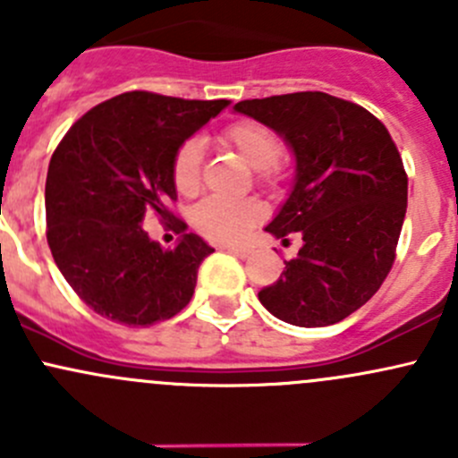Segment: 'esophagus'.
Masks as SVG:
<instances>
[{"instance_id":"esophagus-1","label":"esophagus","mask_w":458,"mask_h":458,"mask_svg":"<svg viewBox=\"0 0 458 458\" xmlns=\"http://www.w3.org/2000/svg\"><path fill=\"white\" fill-rule=\"evenodd\" d=\"M225 250L228 252H233V255H237V257H248L250 255V246H237V243H225Z\"/></svg>"}]
</instances>
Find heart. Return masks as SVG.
Listing matches in <instances>:
<instances>
[{
	"label": "heart",
	"mask_w": 458,
	"mask_h": 458,
	"mask_svg": "<svg viewBox=\"0 0 458 458\" xmlns=\"http://www.w3.org/2000/svg\"><path fill=\"white\" fill-rule=\"evenodd\" d=\"M224 140L248 161V165L257 168L263 179L272 177V165L276 164L281 150H284L279 135L272 128H267L261 122L243 119V122L233 123L224 132ZM201 159L203 146L199 140H188L179 146L173 161V182L177 191L183 192V195H191L199 186ZM261 203L252 199L210 197V199H203L195 208L192 224L208 237L234 242V239H242L261 219Z\"/></svg>",
	"instance_id": "heart-1"
}]
</instances>
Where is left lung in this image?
<instances>
[{
    "label": "left lung",
    "instance_id": "8db88e82",
    "mask_svg": "<svg viewBox=\"0 0 458 458\" xmlns=\"http://www.w3.org/2000/svg\"><path fill=\"white\" fill-rule=\"evenodd\" d=\"M234 113L266 123L294 155L293 191L266 233H301L303 246L259 301L299 327L344 321L381 288L403 228L408 177L390 132L327 92L246 99Z\"/></svg>",
    "mask_w": 458,
    "mask_h": 458
}]
</instances>
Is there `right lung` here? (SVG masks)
<instances>
[{
    "label": "right lung",
    "mask_w": 458,
    "mask_h": 458,
    "mask_svg": "<svg viewBox=\"0 0 458 458\" xmlns=\"http://www.w3.org/2000/svg\"><path fill=\"white\" fill-rule=\"evenodd\" d=\"M228 104L123 92L88 110L53 152L46 237L64 279L97 315L152 326L191 303L197 270L215 250L179 219L182 237L164 250L143 219L173 216L174 155Z\"/></svg>",
    "instance_id": "add662e5"
}]
</instances>
